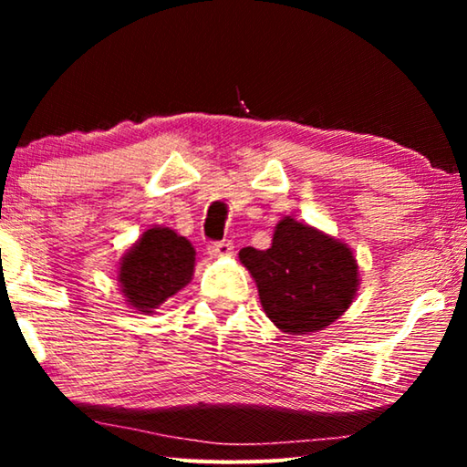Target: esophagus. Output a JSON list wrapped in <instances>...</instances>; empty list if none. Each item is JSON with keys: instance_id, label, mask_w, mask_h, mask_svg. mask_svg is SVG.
Masks as SVG:
<instances>
[{"instance_id": "esophagus-1", "label": "esophagus", "mask_w": 467, "mask_h": 467, "mask_svg": "<svg viewBox=\"0 0 467 467\" xmlns=\"http://www.w3.org/2000/svg\"><path fill=\"white\" fill-rule=\"evenodd\" d=\"M233 243L231 241H220V243H210L208 253L210 257H231L233 255Z\"/></svg>"}]
</instances>
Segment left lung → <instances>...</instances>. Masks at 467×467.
Segmentation results:
<instances>
[{
	"instance_id": "left-lung-1",
	"label": "left lung",
	"mask_w": 467,
	"mask_h": 467,
	"mask_svg": "<svg viewBox=\"0 0 467 467\" xmlns=\"http://www.w3.org/2000/svg\"><path fill=\"white\" fill-rule=\"evenodd\" d=\"M239 259L257 284L267 317L292 336L331 326L360 284L357 257L346 243L292 216L275 224L270 249L244 247Z\"/></svg>"
}]
</instances>
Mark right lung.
Returning a JSON list of instances; mask_svg holds the SVG:
<instances>
[{"mask_svg":"<svg viewBox=\"0 0 467 467\" xmlns=\"http://www.w3.org/2000/svg\"><path fill=\"white\" fill-rule=\"evenodd\" d=\"M195 249L167 226H152L125 251L117 280L131 309L154 313L192 282Z\"/></svg>","mask_w":467,"mask_h":467,"instance_id":"add662e5","label":"right lung"}]
</instances>
